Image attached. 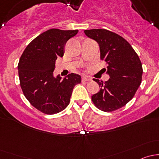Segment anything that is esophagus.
I'll return each instance as SVG.
<instances>
[{"label":"esophagus","instance_id":"esophagus-1","mask_svg":"<svg viewBox=\"0 0 159 159\" xmlns=\"http://www.w3.org/2000/svg\"><path fill=\"white\" fill-rule=\"evenodd\" d=\"M82 81H91V78H90V77H88V76H83L82 77Z\"/></svg>","mask_w":159,"mask_h":159}]
</instances>
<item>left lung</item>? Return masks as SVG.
<instances>
[{
  "label": "left lung",
  "instance_id": "1",
  "mask_svg": "<svg viewBox=\"0 0 159 159\" xmlns=\"http://www.w3.org/2000/svg\"><path fill=\"white\" fill-rule=\"evenodd\" d=\"M84 34L98 42L101 59L108 65L104 68L110 76L100 81V91L91 96L98 109L111 112L122 108L132 99L142 82V62L131 44L116 33L106 29L85 30Z\"/></svg>",
  "mask_w": 159,
  "mask_h": 159
}]
</instances>
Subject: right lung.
<instances>
[{
    "label": "right lung",
    "instance_id": "add662e5",
    "mask_svg": "<svg viewBox=\"0 0 159 159\" xmlns=\"http://www.w3.org/2000/svg\"><path fill=\"white\" fill-rule=\"evenodd\" d=\"M78 30L50 29L38 35L20 56L17 69L22 91L30 105L47 115L58 113L69 105L72 91L81 81L77 74L61 79L53 75L57 57H63L67 41Z\"/></svg>",
    "mask_w": 159,
    "mask_h": 159
}]
</instances>
